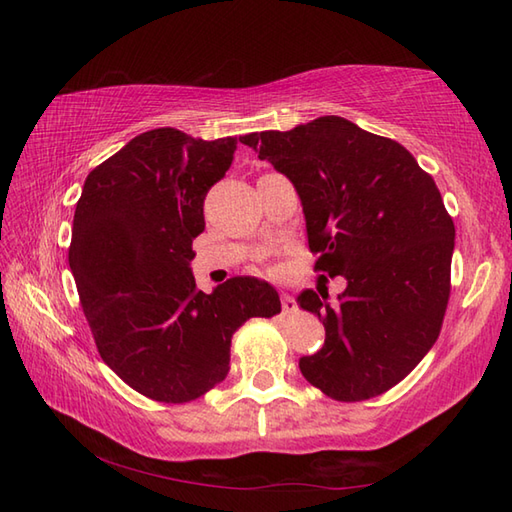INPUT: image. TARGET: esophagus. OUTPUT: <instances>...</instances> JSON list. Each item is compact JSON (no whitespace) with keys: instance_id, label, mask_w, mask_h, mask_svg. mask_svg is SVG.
<instances>
[{"instance_id":"esophagus-1","label":"esophagus","mask_w":512,"mask_h":512,"mask_svg":"<svg viewBox=\"0 0 512 512\" xmlns=\"http://www.w3.org/2000/svg\"><path fill=\"white\" fill-rule=\"evenodd\" d=\"M281 310H284V314H292L297 310V303L295 299H292L290 295H281Z\"/></svg>"}]
</instances>
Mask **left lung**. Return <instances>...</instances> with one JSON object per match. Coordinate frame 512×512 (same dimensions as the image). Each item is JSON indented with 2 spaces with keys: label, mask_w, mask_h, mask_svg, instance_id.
Returning a JSON list of instances; mask_svg holds the SVG:
<instances>
[{
  "label": "left lung",
  "mask_w": 512,
  "mask_h": 512,
  "mask_svg": "<svg viewBox=\"0 0 512 512\" xmlns=\"http://www.w3.org/2000/svg\"><path fill=\"white\" fill-rule=\"evenodd\" d=\"M244 145L295 184L314 270L347 279L336 303L314 290L297 299L325 325L301 374L339 402L385 394L431 350L447 312L455 226L436 182L396 140L341 116Z\"/></svg>",
  "instance_id": "obj_1"
}]
</instances>
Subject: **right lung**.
<instances>
[{
    "label": "right lung",
    "mask_w": 512,
    "mask_h": 512,
    "mask_svg": "<svg viewBox=\"0 0 512 512\" xmlns=\"http://www.w3.org/2000/svg\"><path fill=\"white\" fill-rule=\"evenodd\" d=\"M237 143L244 136L151 129L92 169L76 202L68 259L96 350L138 394L167 405L222 383L233 334L281 312L266 281L231 277L206 295L189 268L204 198Z\"/></svg>",
    "instance_id": "obj_1"
}]
</instances>
